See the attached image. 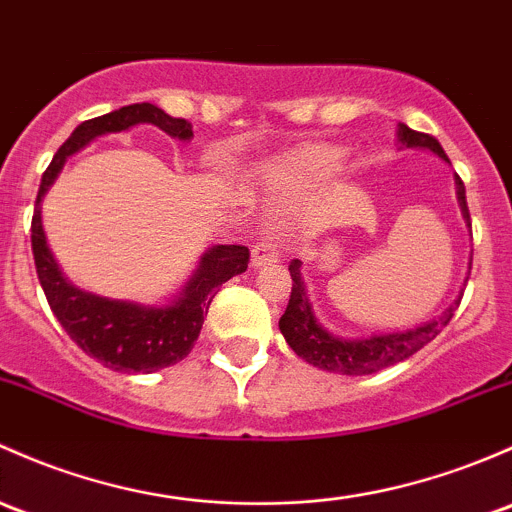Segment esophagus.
Returning a JSON list of instances; mask_svg holds the SVG:
<instances>
[{
    "instance_id": "34e87169",
    "label": "esophagus",
    "mask_w": 512,
    "mask_h": 512,
    "mask_svg": "<svg viewBox=\"0 0 512 512\" xmlns=\"http://www.w3.org/2000/svg\"><path fill=\"white\" fill-rule=\"evenodd\" d=\"M279 260V250L272 240H262L252 247V267H267Z\"/></svg>"
}]
</instances>
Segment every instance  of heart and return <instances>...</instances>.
Listing matches in <instances>:
<instances>
[{
  "mask_svg": "<svg viewBox=\"0 0 512 512\" xmlns=\"http://www.w3.org/2000/svg\"><path fill=\"white\" fill-rule=\"evenodd\" d=\"M343 166V152L331 144H304L272 166L267 179L287 191H306L326 184Z\"/></svg>",
  "mask_w": 512,
  "mask_h": 512,
  "instance_id": "heart-1",
  "label": "heart"
}]
</instances>
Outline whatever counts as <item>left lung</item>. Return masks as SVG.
Masks as SVG:
<instances>
[{
  "label": "left lung",
  "instance_id": "8db88e82",
  "mask_svg": "<svg viewBox=\"0 0 512 512\" xmlns=\"http://www.w3.org/2000/svg\"><path fill=\"white\" fill-rule=\"evenodd\" d=\"M397 142H400V149H427V152L437 154L439 159H444L446 164H449V157L444 154L441 144L434 137H429V134L414 132V129L407 125H400L397 127ZM456 198H459L466 228L471 230V215L469 206H466V188L459 176H456ZM289 274H292V294H289L287 311H284L282 319H279V331H282L289 348H292L301 360L311 363L314 368L328 370V373L338 375H373L378 373V370H385L390 368V365L400 363V360L410 358V355L427 346L429 341H434V338L444 331V326L449 324L454 311L459 309L461 297H464V292H461L459 299L451 301L437 319L427 321V324L417 328L392 333H373V336L365 338H343L326 331V328L319 324V319L314 316L309 294H306L304 277H301L299 260H292ZM466 282H469V277H466Z\"/></svg>",
  "mask_w": 512,
  "mask_h": 512
}]
</instances>
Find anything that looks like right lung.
I'll return each mask as SVG.
<instances>
[{
    "mask_svg": "<svg viewBox=\"0 0 512 512\" xmlns=\"http://www.w3.org/2000/svg\"><path fill=\"white\" fill-rule=\"evenodd\" d=\"M134 125H154L181 142L193 137L191 122L166 115L152 102H137V105L95 117V120L80 122L41 176L34 218H31V250H34L36 274H39L48 306L66 328L68 336L105 368L117 370V373H154V370L179 363L191 353L201 333L203 316L208 314V306L218 294V287L247 270L250 252L245 245L208 247L179 297L166 306L100 297L68 282L43 233V196L53 186L71 154L80 152L95 137L125 132Z\"/></svg>",
    "mask_w": 512,
    "mask_h": 512,
    "instance_id": "right-lung-1",
    "label": "right lung"
}]
</instances>
